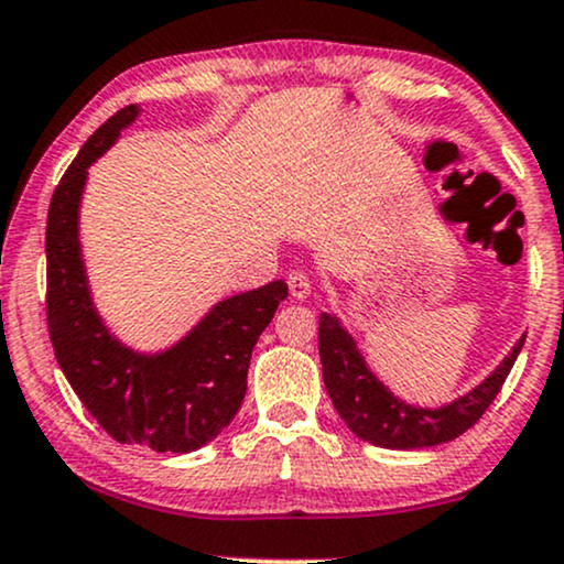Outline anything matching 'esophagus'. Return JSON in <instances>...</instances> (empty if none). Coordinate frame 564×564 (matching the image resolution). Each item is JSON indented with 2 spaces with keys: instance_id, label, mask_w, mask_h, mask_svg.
<instances>
[{
  "instance_id": "obj_1",
  "label": "esophagus",
  "mask_w": 564,
  "mask_h": 564,
  "mask_svg": "<svg viewBox=\"0 0 564 564\" xmlns=\"http://www.w3.org/2000/svg\"><path fill=\"white\" fill-rule=\"evenodd\" d=\"M288 288L295 301H305V297L311 295V280L303 274V271H293V274L288 276Z\"/></svg>"
}]
</instances>
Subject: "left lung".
<instances>
[{"label": "left lung", "instance_id": "1", "mask_svg": "<svg viewBox=\"0 0 564 564\" xmlns=\"http://www.w3.org/2000/svg\"><path fill=\"white\" fill-rule=\"evenodd\" d=\"M523 343L525 335L474 389L440 408H426L402 400L373 373L343 318L318 316V356L332 405L358 440L384 449L436 447L465 434L497 398Z\"/></svg>", "mask_w": 564, "mask_h": 564}]
</instances>
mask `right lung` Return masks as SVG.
Instances as JSON below:
<instances>
[{"label":"right lung","instance_id":"add662e5","mask_svg":"<svg viewBox=\"0 0 564 564\" xmlns=\"http://www.w3.org/2000/svg\"><path fill=\"white\" fill-rule=\"evenodd\" d=\"M141 107L109 117L69 164L46 217V324L54 356L88 413L112 440L156 452H196L238 413L256 339L288 297L284 280L214 303L162 350H135L109 329L83 263L80 200L88 166L107 154Z\"/></svg>","mask_w":564,"mask_h":564}]
</instances>
